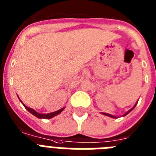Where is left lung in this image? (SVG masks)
Returning a JSON list of instances; mask_svg holds the SVG:
<instances>
[{
    "mask_svg": "<svg viewBox=\"0 0 156 156\" xmlns=\"http://www.w3.org/2000/svg\"><path fill=\"white\" fill-rule=\"evenodd\" d=\"M136 105H137V104H135V105H134V106L133 107V108H132L130 109V110H129L128 112H126V114H125V115H123V116H126V115H127V114L129 113V112H130L131 111H132V110H133V108H135V106ZM103 114H104V115H105V116H110V117H112V118H116V116H112V115H110V114H108V113H104V112H102Z\"/></svg>",
    "mask_w": 156,
    "mask_h": 156,
    "instance_id": "8db88e82",
    "label": "left lung"
}]
</instances>
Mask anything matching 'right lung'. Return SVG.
<instances>
[{"mask_svg": "<svg viewBox=\"0 0 156 156\" xmlns=\"http://www.w3.org/2000/svg\"><path fill=\"white\" fill-rule=\"evenodd\" d=\"M22 102V101H21ZM23 103V102H22ZM24 105V104H23ZM24 107H25V108L27 110L28 112H30V113L33 114L34 116H35L36 117H38V118H43V119H51L52 118V117H54L55 116H56V115H58V114H60L61 112L63 111L64 109H65V108H62L59 109V110H57V111L56 112H51V113H47V114H42V113H39V112H37L36 111H35L34 109L30 108H28V107L25 106L24 105Z\"/></svg>", "mask_w": 156, "mask_h": 156, "instance_id": "1", "label": "right lung"}]
</instances>
